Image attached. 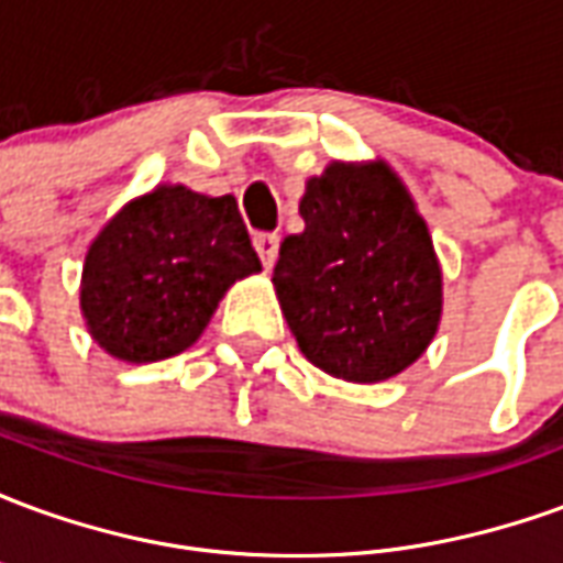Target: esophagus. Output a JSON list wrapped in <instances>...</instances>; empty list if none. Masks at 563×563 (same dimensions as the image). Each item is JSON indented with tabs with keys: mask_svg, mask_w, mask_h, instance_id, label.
Instances as JSON below:
<instances>
[{
	"mask_svg": "<svg viewBox=\"0 0 563 563\" xmlns=\"http://www.w3.org/2000/svg\"><path fill=\"white\" fill-rule=\"evenodd\" d=\"M256 250H258V256H262V265L265 268H274V262H277V250H280V238L277 234H271V232H262L256 234Z\"/></svg>",
	"mask_w": 563,
	"mask_h": 563,
	"instance_id": "1",
	"label": "esophagus"
}]
</instances>
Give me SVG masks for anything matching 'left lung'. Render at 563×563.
<instances>
[{
  "label": "left lung",
  "instance_id": "8db88e82",
  "mask_svg": "<svg viewBox=\"0 0 563 563\" xmlns=\"http://www.w3.org/2000/svg\"><path fill=\"white\" fill-rule=\"evenodd\" d=\"M305 232L289 234L274 289L295 341L319 371L379 383L434 341L443 277L428 225L386 162H331L307 180Z\"/></svg>",
  "mask_w": 563,
  "mask_h": 563
}]
</instances>
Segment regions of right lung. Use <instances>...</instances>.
I'll return each mask as SVG.
<instances>
[{"instance_id": "obj_1", "label": "right lung", "mask_w": 563, "mask_h": 563, "mask_svg": "<svg viewBox=\"0 0 563 563\" xmlns=\"http://www.w3.org/2000/svg\"><path fill=\"white\" fill-rule=\"evenodd\" d=\"M256 271L232 196L165 184L129 201L92 241L80 310L104 353L147 365L189 350L229 286Z\"/></svg>"}]
</instances>
